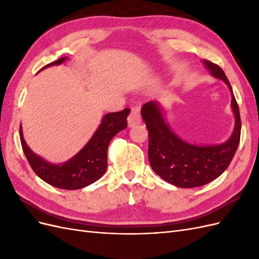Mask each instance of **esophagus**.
Listing matches in <instances>:
<instances>
[{
  "instance_id": "esophagus-1",
  "label": "esophagus",
  "mask_w": 259,
  "mask_h": 259,
  "mask_svg": "<svg viewBox=\"0 0 259 259\" xmlns=\"http://www.w3.org/2000/svg\"><path fill=\"white\" fill-rule=\"evenodd\" d=\"M128 126H135V125L142 122V115H140V109L138 107H133L127 117Z\"/></svg>"
}]
</instances>
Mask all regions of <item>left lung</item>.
<instances>
[{"instance_id": "1", "label": "left lung", "mask_w": 259, "mask_h": 259, "mask_svg": "<svg viewBox=\"0 0 259 259\" xmlns=\"http://www.w3.org/2000/svg\"><path fill=\"white\" fill-rule=\"evenodd\" d=\"M204 64L210 73L222 79L231 91L236 126L228 142L206 147L187 144L169 130L158 104L149 101L142 108L143 119L148 128L150 165L165 182L182 188L201 187L221 176L229 166L240 144L241 117L231 85L218 65L208 60H204Z\"/></svg>"}]
</instances>
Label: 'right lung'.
<instances>
[{"label":"right lung","instance_id":"add662e5","mask_svg":"<svg viewBox=\"0 0 259 259\" xmlns=\"http://www.w3.org/2000/svg\"><path fill=\"white\" fill-rule=\"evenodd\" d=\"M65 60L66 57H62L44 66L42 69L53 65H60ZM128 113L130 109L126 108L120 112L106 114L100 126L88 145L71 160L64 163L62 165H53L31 151L23 140L20 125L19 135L23 153H25L31 168L45 183L59 188V189H81V188L95 183L105 174L108 163V146L117 133L127 127Z\"/></svg>","mask_w":259,"mask_h":259}]
</instances>
